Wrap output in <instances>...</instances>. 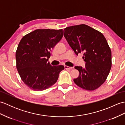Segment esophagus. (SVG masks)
<instances>
[{
	"instance_id": "esophagus-1",
	"label": "esophagus",
	"mask_w": 125,
	"mask_h": 125,
	"mask_svg": "<svg viewBox=\"0 0 125 125\" xmlns=\"http://www.w3.org/2000/svg\"><path fill=\"white\" fill-rule=\"evenodd\" d=\"M64 68H65V69H66V70H70V69H72V67H70V66H68L65 65V66H64Z\"/></svg>"
}]
</instances>
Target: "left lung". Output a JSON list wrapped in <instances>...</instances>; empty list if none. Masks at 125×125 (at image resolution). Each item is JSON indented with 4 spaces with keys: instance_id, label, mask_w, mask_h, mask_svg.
<instances>
[{
    "instance_id": "1",
    "label": "left lung",
    "mask_w": 125,
    "mask_h": 125,
    "mask_svg": "<svg viewBox=\"0 0 125 125\" xmlns=\"http://www.w3.org/2000/svg\"><path fill=\"white\" fill-rule=\"evenodd\" d=\"M64 36L76 55L83 53L85 68L76 66L79 72L74 83L87 91L98 88L105 82L111 68V51L105 38L100 32L88 25L69 27Z\"/></svg>"
}]
</instances>
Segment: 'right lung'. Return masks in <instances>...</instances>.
Instances as JSON below:
<instances>
[{
    "mask_svg": "<svg viewBox=\"0 0 125 125\" xmlns=\"http://www.w3.org/2000/svg\"><path fill=\"white\" fill-rule=\"evenodd\" d=\"M63 37V30L37 29L26 34L16 52V68L21 79L33 91H41L55 83L63 65L48 62L51 49Z\"/></svg>",
    "mask_w": 125,
    "mask_h": 125,
    "instance_id": "obj_1",
    "label": "right lung"
}]
</instances>
